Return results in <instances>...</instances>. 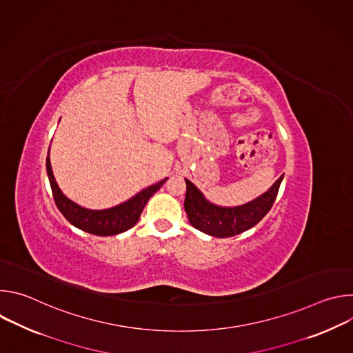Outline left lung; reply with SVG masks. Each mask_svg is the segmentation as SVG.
Returning a JSON list of instances; mask_svg holds the SVG:
<instances>
[{"label": "left lung", "mask_w": 353, "mask_h": 353, "mask_svg": "<svg viewBox=\"0 0 353 353\" xmlns=\"http://www.w3.org/2000/svg\"><path fill=\"white\" fill-rule=\"evenodd\" d=\"M283 174L271 185L268 191L250 203L239 207H219L204 196L190 180L185 179L184 210L190 223L214 237H232L256 226L272 208L278 195Z\"/></svg>", "instance_id": "left-lung-1"}]
</instances>
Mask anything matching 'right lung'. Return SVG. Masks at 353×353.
<instances>
[{
  "instance_id": "1",
  "label": "right lung",
  "mask_w": 353,
  "mask_h": 353,
  "mask_svg": "<svg viewBox=\"0 0 353 353\" xmlns=\"http://www.w3.org/2000/svg\"><path fill=\"white\" fill-rule=\"evenodd\" d=\"M48 154L46 159V169H47V176L50 180V185H52V191H53L57 208L71 225L96 236H113L131 229L138 222L139 215L145 208L148 199L152 196L168 180V179H163L157 184L146 187L145 190L139 191L137 195L125 201V203L116 205L113 208L88 210L75 204L74 201H71L63 194V191L60 190L54 179Z\"/></svg>"
}]
</instances>
